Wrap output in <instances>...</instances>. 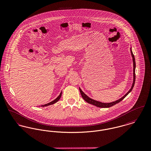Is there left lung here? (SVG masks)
I'll return each instance as SVG.
<instances>
[{"label": "left lung", "mask_w": 151, "mask_h": 151, "mask_svg": "<svg viewBox=\"0 0 151 151\" xmlns=\"http://www.w3.org/2000/svg\"><path fill=\"white\" fill-rule=\"evenodd\" d=\"M130 52H131V55H132V58H133V82L132 86L131 88L129 90V91H128V93H127L124 96H122L121 98H120L119 99L116 100V101H114V102H111V103H102V102H99V101H96L95 100H93V99L89 98L87 95H86L84 93H83L81 91V89L79 88V90H80V92H81V96L83 98V99L85 100V101H86L88 104L95 105V106H97L98 107L107 108V107H111V106L116 104L120 102L122 100H123L128 95L129 93L131 92V91L132 90V89H133V87L134 86V83H135V79H136V74H135L136 62H135L134 56V55H133V52L132 51V48H130Z\"/></svg>", "instance_id": "1"}]
</instances>
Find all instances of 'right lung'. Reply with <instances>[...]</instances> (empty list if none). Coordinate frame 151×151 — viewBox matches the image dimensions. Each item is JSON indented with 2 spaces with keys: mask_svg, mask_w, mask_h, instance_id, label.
I'll return each instance as SVG.
<instances>
[{
  "mask_svg": "<svg viewBox=\"0 0 151 151\" xmlns=\"http://www.w3.org/2000/svg\"><path fill=\"white\" fill-rule=\"evenodd\" d=\"M61 94H62V92L60 93V95L58 96V97L56 99H55L54 101H52V102H49V103H48V104H44V105H42V106H42V107L47 106H49V105H51V104H54L56 103V102L58 101V100L60 99V98H61Z\"/></svg>",
  "mask_w": 151,
  "mask_h": 151,
  "instance_id": "obj_1",
  "label": "right lung"
}]
</instances>
